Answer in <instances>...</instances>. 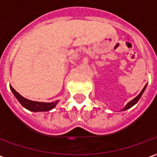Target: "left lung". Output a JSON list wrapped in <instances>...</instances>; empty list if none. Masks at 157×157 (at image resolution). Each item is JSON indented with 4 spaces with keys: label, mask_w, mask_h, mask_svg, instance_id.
Wrapping results in <instances>:
<instances>
[{
    "label": "left lung",
    "mask_w": 157,
    "mask_h": 157,
    "mask_svg": "<svg viewBox=\"0 0 157 157\" xmlns=\"http://www.w3.org/2000/svg\"><path fill=\"white\" fill-rule=\"evenodd\" d=\"M146 85L145 87H144V88H143V90H141V92L140 93L139 95H137L136 97L135 98V99H132V100H131V101H130V102L128 103V104H127V105H125V106H124V108L122 110H126V109H128L131 108V107H132L133 105H136V103L138 102V101H139V99H140V97H141V95H142V94H143V93H144L145 90H146Z\"/></svg>",
    "instance_id": "1"
}]
</instances>
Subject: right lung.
I'll return each instance as SVG.
<instances>
[{"mask_svg": "<svg viewBox=\"0 0 157 157\" xmlns=\"http://www.w3.org/2000/svg\"><path fill=\"white\" fill-rule=\"evenodd\" d=\"M11 91L13 93L15 97L17 99V100L20 102V104L24 108L27 109L28 110L33 112H39V111H49L52 109L54 108L56 105L58 104V100L55 102L52 103H44V102H37V101H33V100H29V99L24 98L19 93H17L16 90L10 86Z\"/></svg>", "mask_w": 157, "mask_h": 157, "instance_id": "right-lung-1", "label": "right lung"}]
</instances>
